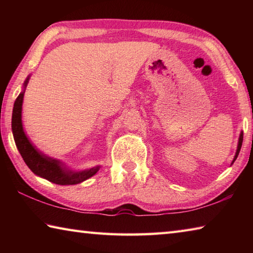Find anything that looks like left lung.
<instances>
[{
  "instance_id": "obj_1",
  "label": "left lung",
  "mask_w": 253,
  "mask_h": 253,
  "mask_svg": "<svg viewBox=\"0 0 253 253\" xmlns=\"http://www.w3.org/2000/svg\"><path fill=\"white\" fill-rule=\"evenodd\" d=\"M242 142H243V131L240 132V136H239V142H238V147H237V152H235L234 158H233V161H232V163H231V164H233L234 161L237 160V157H238L239 153H240V149H241V146H242Z\"/></svg>"
}]
</instances>
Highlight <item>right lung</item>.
Segmentation results:
<instances>
[{"mask_svg":"<svg viewBox=\"0 0 253 253\" xmlns=\"http://www.w3.org/2000/svg\"><path fill=\"white\" fill-rule=\"evenodd\" d=\"M29 79L30 76H28V78L24 81L23 89L16 98L13 113H12V132H13L16 147H18L25 164L38 176L48 179L49 182L54 184H59V185H75V184H79L90 178L99 170V165L84 170H72L65 163L45 155L39 151L25 134L22 123V105Z\"/></svg>","mask_w":253,"mask_h":253,"instance_id":"add662e5","label":"right lung"}]
</instances>
